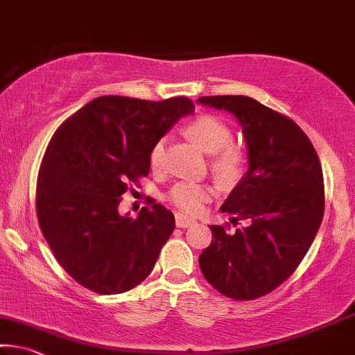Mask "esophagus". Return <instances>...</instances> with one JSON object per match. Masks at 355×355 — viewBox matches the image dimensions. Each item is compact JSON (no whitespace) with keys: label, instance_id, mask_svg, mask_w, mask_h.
<instances>
[{"label":"esophagus","instance_id":"34e87169","mask_svg":"<svg viewBox=\"0 0 355 355\" xmlns=\"http://www.w3.org/2000/svg\"><path fill=\"white\" fill-rule=\"evenodd\" d=\"M194 223H196L194 219L188 218L187 215H183V213H175V224H177V227H189V226H193Z\"/></svg>","mask_w":355,"mask_h":355}]
</instances>
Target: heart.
Masks as SVG:
<instances>
[{
	"mask_svg": "<svg viewBox=\"0 0 355 355\" xmlns=\"http://www.w3.org/2000/svg\"><path fill=\"white\" fill-rule=\"evenodd\" d=\"M187 134L207 155H211L213 175L224 184H234L243 175L245 155L232 145V129L215 115H202L187 126ZM167 139L162 137L151 147L150 166L161 171L166 162ZM213 188L202 183H178L171 191V200L180 210L199 213L205 202L211 199Z\"/></svg>",
	"mask_w": 355,
	"mask_h": 355,
	"instance_id": "b5f03b06",
	"label": "heart"
}]
</instances>
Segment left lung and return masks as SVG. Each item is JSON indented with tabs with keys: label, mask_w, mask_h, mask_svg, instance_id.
I'll list each match as a JSON object with an SVG mask.
<instances>
[{
	"label": "left lung",
	"mask_w": 355,
	"mask_h": 355,
	"mask_svg": "<svg viewBox=\"0 0 355 355\" xmlns=\"http://www.w3.org/2000/svg\"><path fill=\"white\" fill-rule=\"evenodd\" d=\"M198 104L232 114L248 153V171L221 207L248 227L227 234L210 226L213 240L199 266L223 295L257 299L294 273L316 237L324 216L322 167L306 134L256 99L204 96Z\"/></svg>",
	"instance_id": "8db88e82"
}]
</instances>
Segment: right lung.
<instances>
[{
	"mask_svg": "<svg viewBox=\"0 0 355 355\" xmlns=\"http://www.w3.org/2000/svg\"><path fill=\"white\" fill-rule=\"evenodd\" d=\"M193 112L188 98L101 96L56 129L39 168L36 210L56 261L78 284L121 294L151 273L173 213L153 202L132 219L118 205L128 182L148 175L151 147Z\"/></svg>",
	"mask_w": 355,
	"mask_h": 355,
	"instance_id": "right-lung-1",
	"label": "right lung"
}]
</instances>
